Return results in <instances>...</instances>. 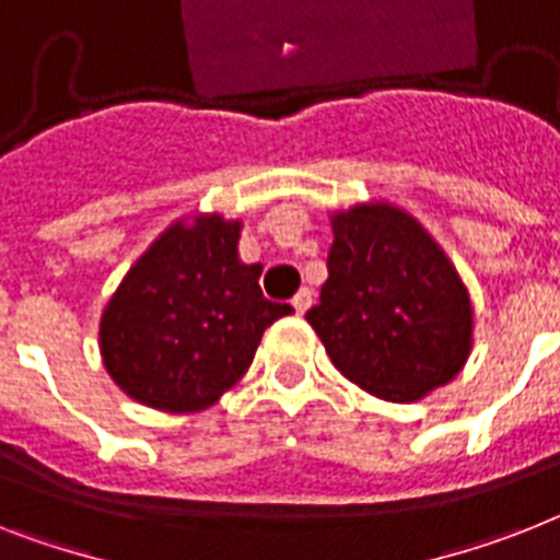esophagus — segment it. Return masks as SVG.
<instances>
[{"label":"esophagus","mask_w":560,"mask_h":560,"mask_svg":"<svg viewBox=\"0 0 560 560\" xmlns=\"http://www.w3.org/2000/svg\"><path fill=\"white\" fill-rule=\"evenodd\" d=\"M310 304H313V290L302 288L299 293L293 295V307H295V313H299V316H304V313H307Z\"/></svg>","instance_id":"esophagus-1"}]
</instances>
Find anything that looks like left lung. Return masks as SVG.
<instances>
[{
  "instance_id": "left-lung-1",
  "label": "left lung",
  "mask_w": 560,
  "mask_h": 560,
  "mask_svg": "<svg viewBox=\"0 0 560 560\" xmlns=\"http://www.w3.org/2000/svg\"><path fill=\"white\" fill-rule=\"evenodd\" d=\"M330 224L327 281L304 318L338 373L396 404L453 382L472 350V302L441 244L389 201L336 210Z\"/></svg>"
}]
</instances>
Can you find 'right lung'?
Segmentation results:
<instances>
[{
	"mask_svg": "<svg viewBox=\"0 0 560 560\" xmlns=\"http://www.w3.org/2000/svg\"><path fill=\"white\" fill-rule=\"evenodd\" d=\"M242 222L178 219L136 258L98 322L105 370L144 407H213L253 364L265 330L290 304L267 302L261 265L238 258Z\"/></svg>",
	"mask_w": 560,
	"mask_h": 560,
	"instance_id": "add662e5",
	"label": "right lung"
}]
</instances>
